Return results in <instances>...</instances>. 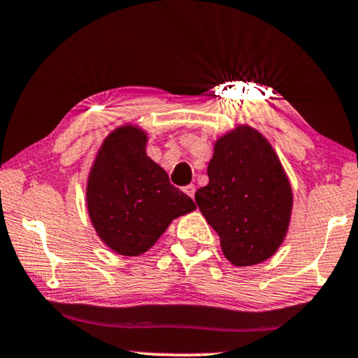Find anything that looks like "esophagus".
<instances>
[{"label": "esophagus", "instance_id": "34e87169", "mask_svg": "<svg viewBox=\"0 0 358 358\" xmlns=\"http://www.w3.org/2000/svg\"><path fill=\"white\" fill-rule=\"evenodd\" d=\"M185 193L189 196V198H194V193H196V186L194 185H188L185 186Z\"/></svg>", "mask_w": 358, "mask_h": 358}]
</instances>
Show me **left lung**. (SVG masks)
Wrapping results in <instances>:
<instances>
[{"mask_svg":"<svg viewBox=\"0 0 358 358\" xmlns=\"http://www.w3.org/2000/svg\"><path fill=\"white\" fill-rule=\"evenodd\" d=\"M208 177L194 199L225 258L245 268L274 256L289 231L294 193L269 141L248 124L227 131L215 139Z\"/></svg>","mask_w":358,"mask_h":358,"instance_id":"8db88e82","label":"left lung"}]
</instances>
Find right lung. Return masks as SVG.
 Masks as SVG:
<instances>
[{"label": "right lung", "instance_id": "add662e5", "mask_svg": "<svg viewBox=\"0 0 358 358\" xmlns=\"http://www.w3.org/2000/svg\"><path fill=\"white\" fill-rule=\"evenodd\" d=\"M148 133L127 123L97 150L85 185L87 214L99 238L113 253L139 256L155 245L173 219L193 213L189 196L145 154Z\"/></svg>", "mask_w": 358, "mask_h": 358}]
</instances>
